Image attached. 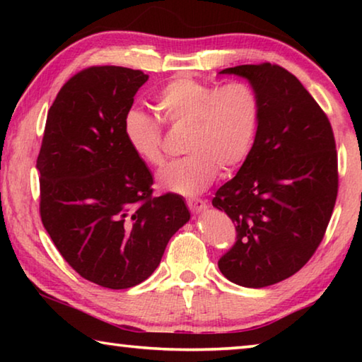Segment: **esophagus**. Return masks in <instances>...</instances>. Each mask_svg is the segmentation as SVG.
I'll return each instance as SVG.
<instances>
[{
    "label": "esophagus",
    "instance_id": "34e87169",
    "mask_svg": "<svg viewBox=\"0 0 362 362\" xmlns=\"http://www.w3.org/2000/svg\"><path fill=\"white\" fill-rule=\"evenodd\" d=\"M187 204L189 207V211L194 212V214H199V212H204L207 209V203L203 199L199 198H192V199H187Z\"/></svg>",
    "mask_w": 362,
    "mask_h": 362
}]
</instances>
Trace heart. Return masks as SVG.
Masks as SVG:
<instances>
[{
  "label": "heart",
  "instance_id": "1",
  "mask_svg": "<svg viewBox=\"0 0 362 362\" xmlns=\"http://www.w3.org/2000/svg\"><path fill=\"white\" fill-rule=\"evenodd\" d=\"M155 107L166 124L187 127L183 151L158 174L164 192L193 196L211 185L217 169L231 174L252 150L260 122V100L249 84L223 86L177 76L155 95ZM122 132L131 150L148 166H161V122L139 108L127 110Z\"/></svg>",
  "mask_w": 362,
  "mask_h": 362
}]
</instances>
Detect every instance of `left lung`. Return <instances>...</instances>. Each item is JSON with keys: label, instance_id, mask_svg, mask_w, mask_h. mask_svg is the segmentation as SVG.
<instances>
[{"label": "left lung", "instance_id": "obj_1", "mask_svg": "<svg viewBox=\"0 0 362 362\" xmlns=\"http://www.w3.org/2000/svg\"><path fill=\"white\" fill-rule=\"evenodd\" d=\"M220 73L247 79L259 95L260 122L246 161L212 199L238 233L218 268L231 283L260 289L297 273L322 241L339 189L334 132L283 66L240 65Z\"/></svg>", "mask_w": 362, "mask_h": 362}]
</instances>
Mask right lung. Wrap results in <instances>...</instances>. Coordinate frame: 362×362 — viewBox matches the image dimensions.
<instances>
[{
  "label": "right lung",
  "instance_id": "1",
  "mask_svg": "<svg viewBox=\"0 0 362 362\" xmlns=\"http://www.w3.org/2000/svg\"><path fill=\"white\" fill-rule=\"evenodd\" d=\"M146 79L113 65L76 73L49 108L36 161L40 214L52 243L78 274L108 289L148 278L189 220L182 196L151 198L153 175L122 132Z\"/></svg>",
  "mask_w": 362,
  "mask_h": 362
}]
</instances>
